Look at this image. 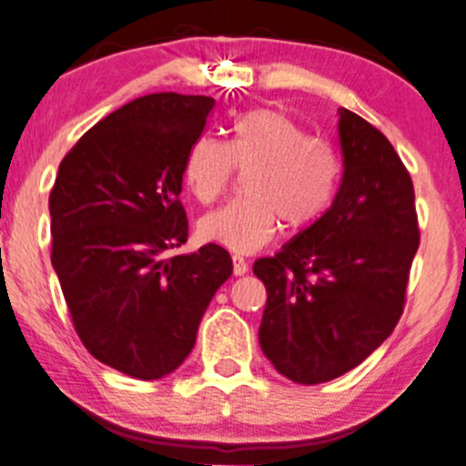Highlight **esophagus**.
I'll use <instances>...</instances> for the list:
<instances>
[{
  "mask_svg": "<svg viewBox=\"0 0 466 466\" xmlns=\"http://www.w3.org/2000/svg\"><path fill=\"white\" fill-rule=\"evenodd\" d=\"M233 273H235V276H244V273H248V263H246L244 257H238V254H235V257H233Z\"/></svg>",
  "mask_w": 466,
  "mask_h": 466,
  "instance_id": "obj_1",
  "label": "esophagus"
}]
</instances>
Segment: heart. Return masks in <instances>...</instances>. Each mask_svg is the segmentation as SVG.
<instances>
[{
    "instance_id": "obj_1",
    "label": "heart",
    "mask_w": 466,
    "mask_h": 466,
    "mask_svg": "<svg viewBox=\"0 0 466 466\" xmlns=\"http://www.w3.org/2000/svg\"><path fill=\"white\" fill-rule=\"evenodd\" d=\"M246 180V201L214 209L199 220V235L235 254H250L276 238L279 225L299 233L333 203L341 165L333 146L311 137L289 114L260 107L233 123L231 139L197 137L184 161V180L201 203H214Z\"/></svg>"
}]
</instances>
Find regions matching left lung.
Instances as JSON below:
<instances>
[{"label": "left lung", "mask_w": 466, "mask_h": 466, "mask_svg": "<svg viewBox=\"0 0 466 466\" xmlns=\"http://www.w3.org/2000/svg\"><path fill=\"white\" fill-rule=\"evenodd\" d=\"M339 139L333 206L252 267L267 289L260 348L305 386L339 378L384 343L403 314L420 246L411 176L388 137L341 107Z\"/></svg>", "instance_id": "8db88e82"}]
</instances>
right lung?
Here are the masks:
<instances>
[{
    "instance_id": "obj_1",
    "label": "right lung",
    "mask_w": 466,
    "mask_h": 466,
    "mask_svg": "<svg viewBox=\"0 0 466 466\" xmlns=\"http://www.w3.org/2000/svg\"><path fill=\"white\" fill-rule=\"evenodd\" d=\"M216 101L152 93L107 114L63 157L50 190V260L80 341L137 380L177 369L233 260L188 239L180 201L187 152Z\"/></svg>"
}]
</instances>
